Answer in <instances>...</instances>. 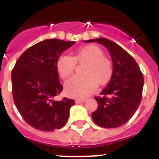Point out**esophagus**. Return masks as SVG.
<instances>
[{
  "instance_id": "34e87169",
  "label": "esophagus",
  "mask_w": 159,
  "mask_h": 159,
  "mask_svg": "<svg viewBox=\"0 0 159 159\" xmlns=\"http://www.w3.org/2000/svg\"><path fill=\"white\" fill-rule=\"evenodd\" d=\"M85 101V99H76L75 100V103L76 104H81V103H84Z\"/></svg>"
}]
</instances>
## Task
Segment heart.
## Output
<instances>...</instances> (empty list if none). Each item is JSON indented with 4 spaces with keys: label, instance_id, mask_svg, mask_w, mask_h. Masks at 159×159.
<instances>
[{
    "label": "heart",
    "instance_id": "obj_1",
    "mask_svg": "<svg viewBox=\"0 0 159 159\" xmlns=\"http://www.w3.org/2000/svg\"><path fill=\"white\" fill-rule=\"evenodd\" d=\"M76 63H85L81 75H74L65 84V92L68 96L84 98L96 91L98 83L105 84L113 73L111 59L104 56V51L96 45L81 47L74 56L62 55L56 62V67L62 79H66L74 72Z\"/></svg>",
    "mask_w": 159,
    "mask_h": 159
}]
</instances>
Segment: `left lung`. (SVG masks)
<instances>
[{
  "instance_id": "obj_1",
  "label": "left lung",
  "mask_w": 159,
  "mask_h": 159,
  "mask_svg": "<svg viewBox=\"0 0 159 159\" xmlns=\"http://www.w3.org/2000/svg\"><path fill=\"white\" fill-rule=\"evenodd\" d=\"M106 47L113 63V73L101 96H95L98 108L92 117L103 128H117L134 116L142 101L143 74L135 59L118 44L104 38L86 41Z\"/></svg>"
}]
</instances>
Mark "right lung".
<instances>
[{"label":"right lung","instance_id":"obj_1","mask_svg":"<svg viewBox=\"0 0 159 159\" xmlns=\"http://www.w3.org/2000/svg\"><path fill=\"white\" fill-rule=\"evenodd\" d=\"M75 42L46 39L28 48L12 70V93L19 113L27 124L41 131H53L65 125L72 99L55 100L63 91L57 59Z\"/></svg>","mask_w":159,"mask_h":159}]
</instances>
